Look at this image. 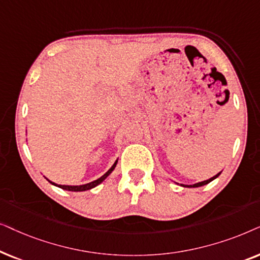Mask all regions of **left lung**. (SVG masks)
I'll return each mask as SVG.
<instances>
[{
    "mask_svg": "<svg viewBox=\"0 0 260 260\" xmlns=\"http://www.w3.org/2000/svg\"><path fill=\"white\" fill-rule=\"evenodd\" d=\"M228 99H230V96H228ZM222 171H220L219 174H216L215 176H213L212 178H209V179H207V181H202V182H199V183H195V184H179V185H182V186H184V188H199V186H202V185H206V184H208V183H210L212 181H214V179L215 178H217L220 176V174ZM176 184H178V183H176Z\"/></svg>",
    "mask_w": 260,
    "mask_h": 260,
    "instance_id": "obj_1",
    "label": "left lung"
}]
</instances>
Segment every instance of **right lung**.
<instances>
[{"instance_id":"add662e5","label":"right lung","mask_w":260,"mask_h":260,"mask_svg":"<svg viewBox=\"0 0 260 260\" xmlns=\"http://www.w3.org/2000/svg\"><path fill=\"white\" fill-rule=\"evenodd\" d=\"M117 160H119V159H116L115 162H114V164L112 165V168H110L109 170L107 171L105 175L101 176V177L98 178V179H95V181H92V182H90V183H86V184H82V185H61V184H57V183L50 181V179L46 178V177H45V178H46L47 181L51 183V184L58 186V188H60V189H63V190H68V191H85V190H90V189L95 188V186H98L99 184H101V183L105 181V179L108 177V176L114 171V169H115V166L117 164Z\"/></svg>"}]
</instances>
